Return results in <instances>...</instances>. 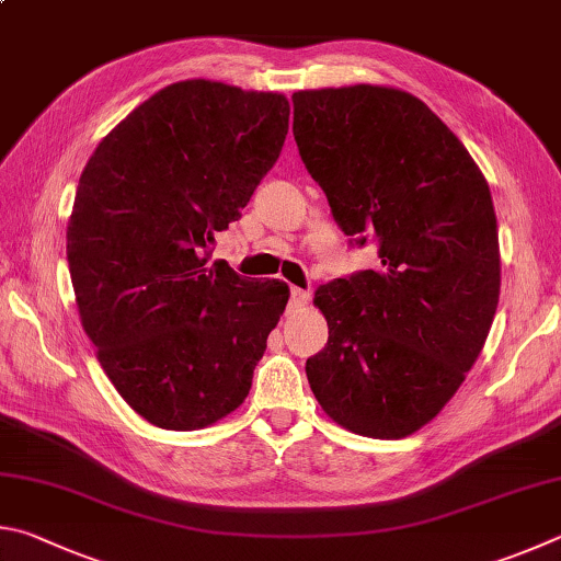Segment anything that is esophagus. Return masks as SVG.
Segmentation results:
<instances>
[{
  "instance_id": "obj_1",
  "label": "esophagus",
  "mask_w": 561,
  "mask_h": 561,
  "mask_svg": "<svg viewBox=\"0 0 561 561\" xmlns=\"http://www.w3.org/2000/svg\"><path fill=\"white\" fill-rule=\"evenodd\" d=\"M308 300H310V290H302V288H290V302H288V306H290L293 310H298V308H306V306H308Z\"/></svg>"
}]
</instances>
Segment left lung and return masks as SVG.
I'll list each match as a JSON object with an SVG mask.
<instances>
[{"instance_id": "left-lung-1", "label": "left lung", "mask_w": 561, "mask_h": 561, "mask_svg": "<svg viewBox=\"0 0 561 561\" xmlns=\"http://www.w3.org/2000/svg\"><path fill=\"white\" fill-rule=\"evenodd\" d=\"M293 135L332 219L379 255L375 271L318 288L330 337L306 362L310 389L359 436H411L463 385L493 325L490 186L444 121L397 88L293 93Z\"/></svg>"}]
</instances>
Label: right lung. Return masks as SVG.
<instances>
[{"label":"right lung","instance_id":"right-lung-1","mask_svg":"<svg viewBox=\"0 0 561 561\" xmlns=\"http://www.w3.org/2000/svg\"><path fill=\"white\" fill-rule=\"evenodd\" d=\"M288 115L280 93L180 81L81 174L66 231L78 312L117 394L154 426L196 431L239 409L286 310V283L209 259L278 160Z\"/></svg>","mask_w":561,"mask_h":561}]
</instances>
